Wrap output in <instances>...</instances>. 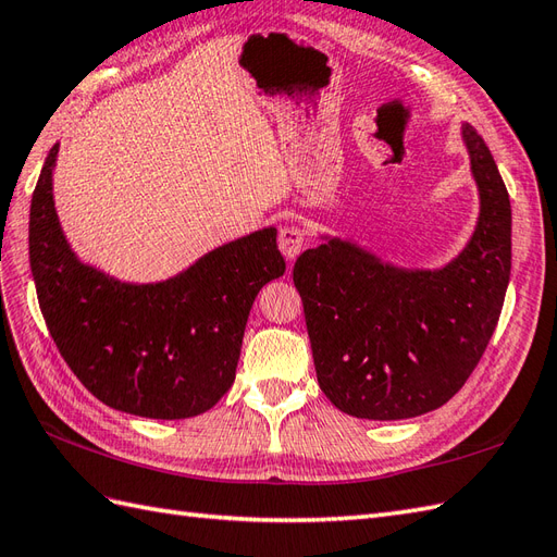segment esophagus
<instances>
[{"instance_id":"1","label":"esophagus","mask_w":557,"mask_h":557,"mask_svg":"<svg viewBox=\"0 0 557 557\" xmlns=\"http://www.w3.org/2000/svg\"><path fill=\"white\" fill-rule=\"evenodd\" d=\"M304 242H306V235L298 225H284L277 235V247L284 253V259L289 261H294L296 256L301 253Z\"/></svg>"}]
</instances>
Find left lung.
<instances>
[{
  "mask_svg": "<svg viewBox=\"0 0 557 557\" xmlns=\"http://www.w3.org/2000/svg\"><path fill=\"white\" fill-rule=\"evenodd\" d=\"M461 136L480 216L447 265L400 268L341 237L296 259L318 383L350 417L397 421L442 407L496 330L510 280V199L487 143L470 124Z\"/></svg>",
  "mask_w": 557,
  "mask_h": 557,
  "instance_id": "8db88e82",
  "label": "left lung"
}]
</instances>
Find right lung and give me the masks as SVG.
<instances>
[{
	"instance_id": "add662e5",
	"label": "right lung",
	"mask_w": 557,
	"mask_h": 557,
	"mask_svg": "<svg viewBox=\"0 0 557 557\" xmlns=\"http://www.w3.org/2000/svg\"><path fill=\"white\" fill-rule=\"evenodd\" d=\"M51 148L30 205V268L53 344L103 405L146 419L205 414L231 391L256 294L284 275L277 231L205 253L183 273L122 282L82 263L53 205Z\"/></svg>"
}]
</instances>
